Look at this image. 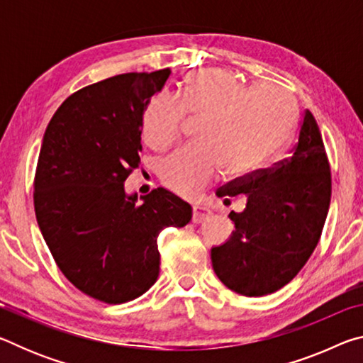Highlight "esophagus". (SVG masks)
I'll list each match as a JSON object with an SVG mask.
<instances>
[{"label": "esophagus", "mask_w": 363, "mask_h": 363, "mask_svg": "<svg viewBox=\"0 0 363 363\" xmlns=\"http://www.w3.org/2000/svg\"><path fill=\"white\" fill-rule=\"evenodd\" d=\"M210 216V211L206 210V208H203V206H194V210H192V220L195 224H199V223H203V220Z\"/></svg>", "instance_id": "34e87169"}]
</instances>
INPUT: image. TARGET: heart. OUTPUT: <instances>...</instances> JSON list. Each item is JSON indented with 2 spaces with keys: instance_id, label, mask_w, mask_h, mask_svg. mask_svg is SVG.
Segmentation results:
<instances>
[{
  "instance_id": "1",
  "label": "heart",
  "mask_w": 363,
  "mask_h": 363,
  "mask_svg": "<svg viewBox=\"0 0 363 363\" xmlns=\"http://www.w3.org/2000/svg\"><path fill=\"white\" fill-rule=\"evenodd\" d=\"M186 115L203 118L201 144L189 145L160 164L163 186L195 199L220 169L229 177L253 173L284 149L298 116L294 96L275 83L247 86L235 73L206 69L184 77L177 102L155 96L147 102L140 133L150 149L163 152L181 138Z\"/></svg>"
}]
</instances>
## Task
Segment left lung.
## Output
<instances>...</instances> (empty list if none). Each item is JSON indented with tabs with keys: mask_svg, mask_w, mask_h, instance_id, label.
I'll return each instance as SVG.
<instances>
[{
	"mask_svg": "<svg viewBox=\"0 0 363 363\" xmlns=\"http://www.w3.org/2000/svg\"><path fill=\"white\" fill-rule=\"evenodd\" d=\"M218 196L245 195L232 211V237L211 250L219 280L242 296H264L296 277L320 240L331 199V171L320 130L309 110L291 155L220 187Z\"/></svg>",
	"mask_w": 363,
	"mask_h": 363,
	"instance_id": "1",
	"label": "left lung"
}]
</instances>
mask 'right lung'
<instances>
[{"label":"right lung","mask_w":363,"mask_h":363,"mask_svg":"<svg viewBox=\"0 0 363 363\" xmlns=\"http://www.w3.org/2000/svg\"><path fill=\"white\" fill-rule=\"evenodd\" d=\"M171 70L123 73L67 97L49 121L33 181L40 230L67 280L107 304L139 298L160 274L158 235L192 208L162 187L136 203L140 118Z\"/></svg>","instance_id":"right-lung-1"}]
</instances>
